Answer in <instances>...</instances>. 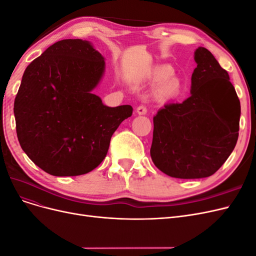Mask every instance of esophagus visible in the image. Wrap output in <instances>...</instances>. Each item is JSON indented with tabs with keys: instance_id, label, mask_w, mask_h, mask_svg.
Listing matches in <instances>:
<instances>
[{
	"instance_id": "1",
	"label": "esophagus",
	"mask_w": 256,
	"mask_h": 256,
	"mask_svg": "<svg viewBox=\"0 0 256 256\" xmlns=\"http://www.w3.org/2000/svg\"><path fill=\"white\" fill-rule=\"evenodd\" d=\"M136 113H138V115H145V114L147 113L146 106H138L136 108Z\"/></svg>"
}]
</instances>
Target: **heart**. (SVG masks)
Returning a JSON list of instances; mask_svg holds the SVG:
<instances>
[{"label": "heart", "instance_id": "heart-1", "mask_svg": "<svg viewBox=\"0 0 256 256\" xmlns=\"http://www.w3.org/2000/svg\"><path fill=\"white\" fill-rule=\"evenodd\" d=\"M173 72L174 69L171 66L164 65L154 68L148 76L150 82L157 84L156 95L166 102L178 99L184 92L182 79Z\"/></svg>", "mask_w": 256, "mask_h": 256}]
</instances>
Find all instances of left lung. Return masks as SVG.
Masks as SVG:
<instances>
[{
    "label": "left lung",
    "mask_w": 256,
    "mask_h": 256,
    "mask_svg": "<svg viewBox=\"0 0 256 256\" xmlns=\"http://www.w3.org/2000/svg\"><path fill=\"white\" fill-rule=\"evenodd\" d=\"M190 97L154 116L150 157L161 172L196 180L212 176L234 150L240 102L226 70L210 51H194Z\"/></svg>",
    "instance_id": "8db88e82"
}]
</instances>
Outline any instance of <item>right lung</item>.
Listing matches in <instances>:
<instances>
[{
  "instance_id": "right-lung-1",
  "label": "right lung",
  "mask_w": 256,
  "mask_h": 256,
  "mask_svg": "<svg viewBox=\"0 0 256 256\" xmlns=\"http://www.w3.org/2000/svg\"><path fill=\"white\" fill-rule=\"evenodd\" d=\"M104 58L83 40L53 44L23 74L14 114L21 148L53 176H78L102 164L111 136L132 106L104 104L92 94Z\"/></svg>"
}]
</instances>
